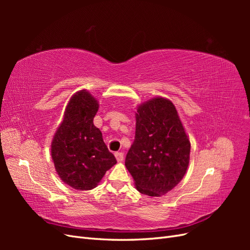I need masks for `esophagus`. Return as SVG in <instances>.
<instances>
[{
	"instance_id": "obj_1",
	"label": "esophagus",
	"mask_w": 250,
	"mask_h": 250,
	"mask_svg": "<svg viewBox=\"0 0 250 250\" xmlns=\"http://www.w3.org/2000/svg\"><path fill=\"white\" fill-rule=\"evenodd\" d=\"M115 155H116V158H117L118 162H123L124 161V153L123 152H116Z\"/></svg>"
}]
</instances>
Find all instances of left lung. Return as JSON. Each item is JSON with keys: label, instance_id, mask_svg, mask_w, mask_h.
<instances>
[{"label": "left lung", "instance_id": "8db88e82", "mask_svg": "<svg viewBox=\"0 0 250 250\" xmlns=\"http://www.w3.org/2000/svg\"><path fill=\"white\" fill-rule=\"evenodd\" d=\"M135 119V138L125 166L140 193L158 197L184 178L191 144L175 106L165 98L140 105Z\"/></svg>", "mask_w": 250, "mask_h": 250}]
</instances>
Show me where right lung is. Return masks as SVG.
Masks as SVG:
<instances>
[{"label":"right lung","mask_w":250,"mask_h":250,"mask_svg":"<svg viewBox=\"0 0 250 250\" xmlns=\"http://www.w3.org/2000/svg\"><path fill=\"white\" fill-rule=\"evenodd\" d=\"M98 108V101L86 90L76 93L53 138L51 152L56 172L75 190H92L117 164L102 132L94 125Z\"/></svg>","instance_id":"obj_1"}]
</instances>
